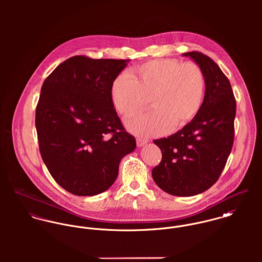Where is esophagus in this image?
<instances>
[{
  "instance_id": "esophagus-1",
  "label": "esophagus",
  "mask_w": 262,
  "mask_h": 262,
  "mask_svg": "<svg viewBox=\"0 0 262 262\" xmlns=\"http://www.w3.org/2000/svg\"><path fill=\"white\" fill-rule=\"evenodd\" d=\"M136 141H137V146H139V147L145 145V144L148 142L147 139H143V138H141V137H137V138H136Z\"/></svg>"
}]
</instances>
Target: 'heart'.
Returning a JSON list of instances; mask_svg holds the SVG:
<instances>
[{
	"label": "heart",
	"mask_w": 262,
	"mask_h": 262,
	"mask_svg": "<svg viewBox=\"0 0 262 262\" xmlns=\"http://www.w3.org/2000/svg\"><path fill=\"white\" fill-rule=\"evenodd\" d=\"M131 75L116 76L110 92L114 107L124 117L146 109L150 99L153 111L126 122L127 128L137 135H158L171 126L183 127L202 107L206 77L194 62L152 59L137 66Z\"/></svg>",
	"instance_id": "heart-1"
}]
</instances>
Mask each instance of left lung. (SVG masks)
Returning <instances> with one entry per match:
<instances>
[{
  "instance_id": "left-lung-1",
  "label": "left lung",
  "mask_w": 262,
  "mask_h": 262,
  "mask_svg": "<svg viewBox=\"0 0 262 262\" xmlns=\"http://www.w3.org/2000/svg\"><path fill=\"white\" fill-rule=\"evenodd\" d=\"M184 55L204 72V102L182 130L153 141L162 158L152 169V178L167 193L190 196L212 187L224 169L234 142L236 100L228 77L211 57L199 51Z\"/></svg>"
}]
</instances>
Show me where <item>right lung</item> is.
Here are the masks:
<instances>
[{
    "label": "right lung",
    "mask_w": 262,
    "mask_h": 262,
    "mask_svg": "<svg viewBox=\"0 0 262 262\" xmlns=\"http://www.w3.org/2000/svg\"><path fill=\"white\" fill-rule=\"evenodd\" d=\"M128 61L75 55L42 84L35 114L40 154L54 181L75 195L107 190L121 159L136 147L110 92Z\"/></svg>",
    "instance_id": "right-lung-1"
}]
</instances>
